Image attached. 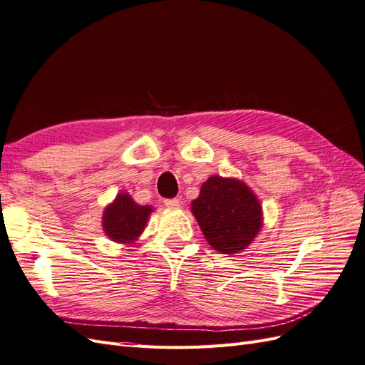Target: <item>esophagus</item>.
<instances>
[{
    "label": "esophagus",
    "mask_w": 365,
    "mask_h": 365,
    "mask_svg": "<svg viewBox=\"0 0 365 365\" xmlns=\"http://www.w3.org/2000/svg\"><path fill=\"white\" fill-rule=\"evenodd\" d=\"M164 205L168 208H178L180 207V200H176V197H173V200H165Z\"/></svg>",
    "instance_id": "1"
}]
</instances>
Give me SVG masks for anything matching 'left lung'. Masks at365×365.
Listing matches in <instances>:
<instances>
[{
  "label": "left lung",
  "instance_id": "8db88e82",
  "mask_svg": "<svg viewBox=\"0 0 365 365\" xmlns=\"http://www.w3.org/2000/svg\"><path fill=\"white\" fill-rule=\"evenodd\" d=\"M190 210L208 245L227 256L245 251L263 227L257 195L237 178L212 175Z\"/></svg>",
  "mask_w": 365,
  "mask_h": 365
}]
</instances>
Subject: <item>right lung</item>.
Instances as JSON below:
<instances>
[{"label":"right lung","instance_id":"1","mask_svg":"<svg viewBox=\"0 0 365 365\" xmlns=\"http://www.w3.org/2000/svg\"><path fill=\"white\" fill-rule=\"evenodd\" d=\"M153 210L152 205H140L129 193L120 192L103 210V233L115 244L132 247L145 231Z\"/></svg>","mask_w":365,"mask_h":365}]
</instances>
